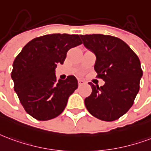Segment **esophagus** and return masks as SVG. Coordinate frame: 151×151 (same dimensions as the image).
Returning a JSON list of instances; mask_svg holds the SVG:
<instances>
[{
  "label": "esophagus",
  "mask_w": 151,
  "mask_h": 151,
  "mask_svg": "<svg viewBox=\"0 0 151 151\" xmlns=\"http://www.w3.org/2000/svg\"><path fill=\"white\" fill-rule=\"evenodd\" d=\"M85 83V81H83V80H81V79H79L78 80V85L79 86H82V85L84 84Z\"/></svg>",
  "instance_id": "34e87169"
}]
</instances>
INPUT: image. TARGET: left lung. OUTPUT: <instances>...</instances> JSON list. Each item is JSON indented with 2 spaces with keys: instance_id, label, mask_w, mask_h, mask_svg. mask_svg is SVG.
Returning a JSON list of instances; mask_svg holds the SVG:
<instances>
[{
  "instance_id": "obj_1",
  "label": "left lung",
  "mask_w": 151,
  "mask_h": 151,
  "mask_svg": "<svg viewBox=\"0 0 151 151\" xmlns=\"http://www.w3.org/2000/svg\"><path fill=\"white\" fill-rule=\"evenodd\" d=\"M85 47L96 56L94 70L105 81L102 86L89 82L92 93L85 99L88 111L106 122L117 120L134 104L142 76L138 57L116 37L103 34L80 35Z\"/></svg>"
}]
</instances>
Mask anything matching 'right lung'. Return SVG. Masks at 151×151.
<instances>
[{
	"label": "right lung",
	"mask_w": 151,
	"mask_h": 151,
	"mask_svg": "<svg viewBox=\"0 0 151 151\" xmlns=\"http://www.w3.org/2000/svg\"><path fill=\"white\" fill-rule=\"evenodd\" d=\"M81 43L77 34H48L30 41L17 56L11 73L14 90L33 118L46 121L63 112L78 82L74 76L57 81L55 69L68 50Z\"/></svg>",
	"instance_id": "1"
}]
</instances>
